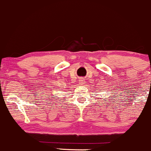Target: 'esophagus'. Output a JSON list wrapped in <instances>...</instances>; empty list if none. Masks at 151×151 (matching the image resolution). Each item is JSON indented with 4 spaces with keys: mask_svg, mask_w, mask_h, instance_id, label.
Wrapping results in <instances>:
<instances>
[{
    "mask_svg": "<svg viewBox=\"0 0 151 151\" xmlns=\"http://www.w3.org/2000/svg\"><path fill=\"white\" fill-rule=\"evenodd\" d=\"M79 83L81 84H83L84 83V79L83 78H81L80 80H79Z\"/></svg>",
    "mask_w": 151,
    "mask_h": 151,
    "instance_id": "esophagus-1",
    "label": "esophagus"
}]
</instances>
